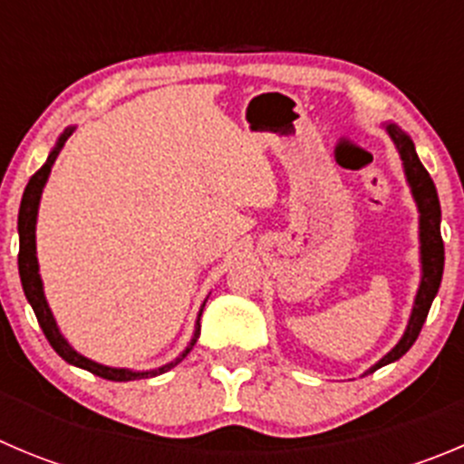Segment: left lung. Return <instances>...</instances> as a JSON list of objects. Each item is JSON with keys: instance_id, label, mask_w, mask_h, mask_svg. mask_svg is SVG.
I'll use <instances>...</instances> for the list:
<instances>
[{"instance_id": "left-lung-1", "label": "left lung", "mask_w": 464, "mask_h": 464, "mask_svg": "<svg viewBox=\"0 0 464 464\" xmlns=\"http://www.w3.org/2000/svg\"><path fill=\"white\" fill-rule=\"evenodd\" d=\"M387 134L392 137L393 146H396L398 155H401L402 171H405V180L410 185L414 203L419 210V261H421V279H419L417 295H414L412 314H410L408 327L402 332L401 341L384 354L380 362H375L363 375L373 373V371L382 369L387 363L396 362L402 354L408 353L417 341L419 332H421L426 315L430 311L432 300H435L437 291L441 284V272H444V242H441V208L440 197H437L435 183H432L430 173L419 160L414 141L410 140V134L405 130L398 128L396 123H382Z\"/></svg>"}]
</instances>
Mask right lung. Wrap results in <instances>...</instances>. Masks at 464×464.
Wrapping results in <instances>:
<instances>
[{
  "label": "right lung",
  "mask_w": 464,
  "mask_h": 464,
  "mask_svg": "<svg viewBox=\"0 0 464 464\" xmlns=\"http://www.w3.org/2000/svg\"><path fill=\"white\" fill-rule=\"evenodd\" d=\"M75 132V125H68L62 134H59V140H56L54 149L50 150L47 155L45 164L34 173L32 179H29L27 188H24L23 201H20V212H17V236H20V254H17V270H20V281H23V291L27 302L32 304L34 314H36L38 324H41L43 334L45 339L50 341V345L54 348V353L59 354L62 359H66L68 363L77 366V369H84L89 373L98 375V378L105 380H114V382H128V380H144V378H155V375H162L167 371H171L176 363L183 362L185 357L189 354V350L194 348L197 343L198 334H201V314L203 306H206V300H203L201 309L197 314V323H194V334L189 339L188 348L179 354L176 359H171L169 363L160 366V369H150V371H132V369H116V366H105L101 362H93V359L84 357L82 353H77L71 343H68L66 336L62 334L59 330V324H56L54 314H52L50 304L45 300V291H43V279L41 272H38V256H36V222H38V206H41V197L43 189H45L47 179H50V171L54 167V160L59 158L62 153L63 144L71 134Z\"/></svg>",
  "instance_id": "right-lung-1"
}]
</instances>
